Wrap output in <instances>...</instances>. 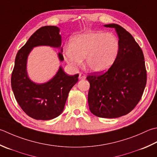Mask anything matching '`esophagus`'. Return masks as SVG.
<instances>
[{"instance_id": "obj_1", "label": "esophagus", "mask_w": 157, "mask_h": 157, "mask_svg": "<svg viewBox=\"0 0 157 157\" xmlns=\"http://www.w3.org/2000/svg\"><path fill=\"white\" fill-rule=\"evenodd\" d=\"M86 75L84 73H79V79H86Z\"/></svg>"}]
</instances>
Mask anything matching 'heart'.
Instances as JSON below:
<instances>
[{"mask_svg": "<svg viewBox=\"0 0 157 157\" xmlns=\"http://www.w3.org/2000/svg\"><path fill=\"white\" fill-rule=\"evenodd\" d=\"M119 50V41L114 35L101 31H88L71 39L69 47L64 52V58L73 67L80 64L84 58L89 70L103 72L115 63Z\"/></svg>", "mask_w": 157, "mask_h": 157, "instance_id": "b5f03b06", "label": "heart"}]
</instances>
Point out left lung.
<instances>
[{
	"label": "left lung",
	"instance_id": "8db88e82",
	"mask_svg": "<svg viewBox=\"0 0 157 157\" xmlns=\"http://www.w3.org/2000/svg\"><path fill=\"white\" fill-rule=\"evenodd\" d=\"M120 50L117 59L105 73L87 76L90 82L88 102L91 113L100 118H114L133 110L142 97L147 81L142 49L131 34L116 24Z\"/></svg>",
	"mask_w": 157,
	"mask_h": 157
}]
</instances>
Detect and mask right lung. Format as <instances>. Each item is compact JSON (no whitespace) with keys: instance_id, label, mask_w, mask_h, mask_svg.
Returning a JSON list of instances; mask_svg holds the SVG:
<instances>
[{"instance_id":"1","label":"right lung","mask_w":157,"mask_h":157,"mask_svg":"<svg viewBox=\"0 0 157 157\" xmlns=\"http://www.w3.org/2000/svg\"><path fill=\"white\" fill-rule=\"evenodd\" d=\"M59 32L60 29L54 26L40 28L17 52L15 57L11 79L12 90L23 111L36 120L48 121L59 116L63 111L69 91L78 81V74L68 75L61 67L54 78L44 84H36L28 76L26 63L30 51L39 45L60 48ZM58 55L63 61L62 53L59 52Z\"/></svg>"}]
</instances>
